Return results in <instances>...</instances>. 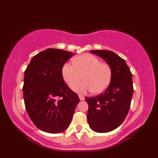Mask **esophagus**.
<instances>
[{
	"mask_svg": "<svg viewBox=\"0 0 158 158\" xmlns=\"http://www.w3.org/2000/svg\"><path fill=\"white\" fill-rule=\"evenodd\" d=\"M79 99H80V100H84L85 99V97L81 95H79Z\"/></svg>",
	"mask_w": 158,
	"mask_h": 158,
	"instance_id": "1",
	"label": "esophagus"
}]
</instances>
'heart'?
<instances>
[{
	"mask_svg": "<svg viewBox=\"0 0 158 158\" xmlns=\"http://www.w3.org/2000/svg\"><path fill=\"white\" fill-rule=\"evenodd\" d=\"M83 75V81L75 84ZM63 79L74 91L85 94L92 91L94 94H101L106 90L111 80V68L108 64L91 54H82L73 59V64L66 62L61 68Z\"/></svg>",
	"mask_w": 158,
	"mask_h": 158,
	"instance_id": "1",
	"label": "heart"
}]
</instances>
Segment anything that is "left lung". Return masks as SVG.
<instances>
[{
    "label": "left lung",
    "mask_w": 158,
    "mask_h": 158,
    "mask_svg": "<svg viewBox=\"0 0 158 158\" xmlns=\"http://www.w3.org/2000/svg\"><path fill=\"white\" fill-rule=\"evenodd\" d=\"M104 59L111 68V80L104 93L86 97L87 119L94 131L106 133L116 129L126 117L133 95L132 74L126 61L110 50H90Z\"/></svg>",
    "instance_id": "1"
}]
</instances>
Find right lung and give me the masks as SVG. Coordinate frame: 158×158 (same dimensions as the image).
I'll return each instance as SVG.
<instances>
[{
	"label": "right lung",
	"mask_w": 158,
	"mask_h": 158,
	"mask_svg": "<svg viewBox=\"0 0 158 158\" xmlns=\"http://www.w3.org/2000/svg\"><path fill=\"white\" fill-rule=\"evenodd\" d=\"M71 52L49 48L32 58L24 72L23 94L29 117L41 131L63 132L70 126L79 98L65 84L61 68Z\"/></svg>",
	"instance_id": "obj_1"
}]
</instances>
